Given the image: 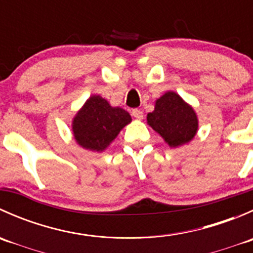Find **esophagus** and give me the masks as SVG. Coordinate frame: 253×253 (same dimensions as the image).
I'll list each match as a JSON object with an SVG mask.
<instances>
[{
  "instance_id": "34e87169",
  "label": "esophagus",
  "mask_w": 253,
  "mask_h": 253,
  "mask_svg": "<svg viewBox=\"0 0 253 253\" xmlns=\"http://www.w3.org/2000/svg\"><path fill=\"white\" fill-rule=\"evenodd\" d=\"M132 116H133L136 120H142L143 112L141 110H138V109H134V110H132Z\"/></svg>"
}]
</instances>
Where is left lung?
I'll use <instances>...</instances> for the list:
<instances>
[{
    "instance_id": "8db88e82",
    "label": "left lung",
    "mask_w": 253,
    "mask_h": 253,
    "mask_svg": "<svg viewBox=\"0 0 253 253\" xmlns=\"http://www.w3.org/2000/svg\"><path fill=\"white\" fill-rule=\"evenodd\" d=\"M147 124L171 148L191 142L198 131L195 109L172 90L155 100L154 110L147 115Z\"/></svg>"
}]
</instances>
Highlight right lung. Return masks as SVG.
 <instances>
[{
  "label": "right lung",
  "mask_w": 253,
  "mask_h": 253,
  "mask_svg": "<svg viewBox=\"0 0 253 253\" xmlns=\"http://www.w3.org/2000/svg\"><path fill=\"white\" fill-rule=\"evenodd\" d=\"M132 121L131 115L111 106L100 95H91L72 120V132L78 145L91 152H104Z\"/></svg>",
  "instance_id": "right-lung-1"
}]
</instances>
